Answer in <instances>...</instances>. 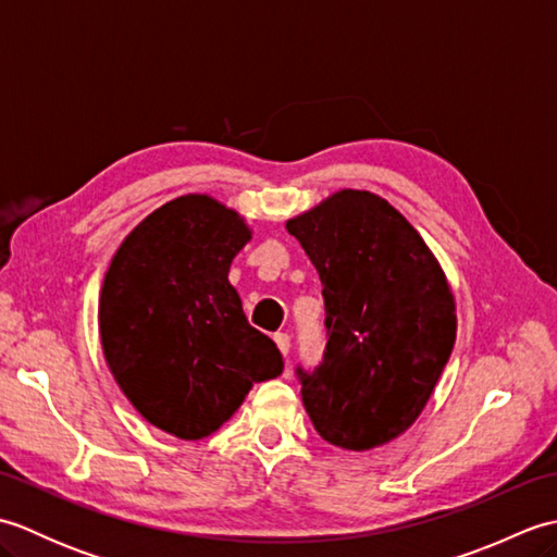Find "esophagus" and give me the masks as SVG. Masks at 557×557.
Wrapping results in <instances>:
<instances>
[{"instance_id":"1","label":"esophagus","mask_w":557,"mask_h":557,"mask_svg":"<svg viewBox=\"0 0 557 557\" xmlns=\"http://www.w3.org/2000/svg\"><path fill=\"white\" fill-rule=\"evenodd\" d=\"M272 339H275V345H277V349L282 351V357H287V354H289V347H292V339H289V335H287V333H277V335L272 337Z\"/></svg>"}]
</instances>
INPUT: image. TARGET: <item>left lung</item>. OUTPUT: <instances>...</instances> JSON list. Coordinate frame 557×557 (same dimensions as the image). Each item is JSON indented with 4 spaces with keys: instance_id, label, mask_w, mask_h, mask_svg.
I'll return each mask as SVG.
<instances>
[{
    "instance_id": "left-lung-1",
    "label": "left lung",
    "mask_w": 557,
    "mask_h": 557,
    "mask_svg": "<svg viewBox=\"0 0 557 557\" xmlns=\"http://www.w3.org/2000/svg\"><path fill=\"white\" fill-rule=\"evenodd\" d=\"M323 285L325 349L297 366L323 441L389 443L417 421L453 354L455 299L419 232L369 191L345 188L287 222Z\"/></svg>"
}]
</instances>
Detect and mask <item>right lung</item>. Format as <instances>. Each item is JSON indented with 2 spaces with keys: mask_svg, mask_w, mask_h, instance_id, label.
Returning <instances> with one entry per match:
<instances>
[{
  "mask_svg": "<svg viewBox=\"0 0 557 557\" xmlns=\"http://www.w3.org/2000/svg\"><path fill=\"white\" fill-rule=\"evenodd\" d=\"M251 232L215 198L164 203L126 236L100 294V339L140 417L182 441L215 433L253 383L282 373L246 321L230 265Z\"/></svg>",
  "mask_w": 557,
  "mask_h": 557,
  "instance_id": "obj_1",
  "label": "right lung"
}]
</instances>
